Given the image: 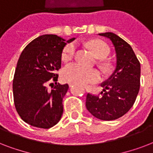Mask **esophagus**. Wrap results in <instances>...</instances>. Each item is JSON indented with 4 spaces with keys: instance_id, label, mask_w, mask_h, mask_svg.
I'll return each mask as SVG.
<instances>
[{
    "instance_id": "esophagus-1",
    "label": "esophagus",
    "mask_w": 153,
    "mask_h": 153,
    "mask_svg": "<svg viewBox=\"0 0 153 153\" xmlns=\"http://www.w3.org/2000/svg\"><path fill=\"white\" fill-rule=\"evenodd\" d=\"M69 86H70V87H72V86H73V84L70 83V84H69Z\"/></svg>"
}]
</instances>
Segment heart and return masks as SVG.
Here are the masks:
<instances>
[{"label":"heart","instance_id":"b5f03b06","mask_svg":"<svg viewBox=\"0 0 153 153\" xmlns=\"http://www.w3.org/2000/svg\"><path fill=\"white\" fill-rule=\"evenodd\" d=\"M87 48L98 59H105L109 52V48L104 42L94 39L87 43ZM75 53V46L74 44H67L63 48L61 54V59L63 62H68L72 59ZM101 67L105 70L109 69V63L102 61ZM62 78L65 82L79 85L96 83L102 79L100 72L93 68H85L77 63L67 65L62 71Z\"/></svg>","mask_w":153,"mask_h":153}]
</instances>
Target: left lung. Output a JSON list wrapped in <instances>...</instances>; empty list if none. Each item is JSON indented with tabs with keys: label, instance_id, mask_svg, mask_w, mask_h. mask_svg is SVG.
<instances>
[{
	"label": "left lung",
	"instance_id": "8db88e82",
	"mask_svg": "<svg viewBox=\"0 0 153 153\" xmlns=\"http://www.w3.org/2000/svg\"><path fill=\"white\" fill-rule=\"evenodd\" d=\"M112 42L116 51V68L101 86L99 95L88 93L86 106L93 116L103 121L121 117L131 109L140 90V64L129 44L113 32L98 34Z\"/></svg>",
	"mask_w": 153,
	"mask_h": 153
}]
</instances>
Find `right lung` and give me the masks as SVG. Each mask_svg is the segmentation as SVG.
Masks as SVG:
<instances>
[{
	"mask_svg": "<svg viewBox=\"0 0 153 153\" xmlns=\"http://www.w3.org/2000/svg\"><path fill=\"white\" fill-rule=\"evenodd\" d=\"M66 44L56 35H43L27 44L18 59L13 82L14 104L21 119L30 126L49 128L62 117V98L69 86L57 83V71ZM52 81L56 85L49 90L47 85Z\"/></svg>",
	"mask_w": 153,
	"mask_h": 153,
	"instance_id": "add662e5",
	"label": "right lung"
}]
</instances>
